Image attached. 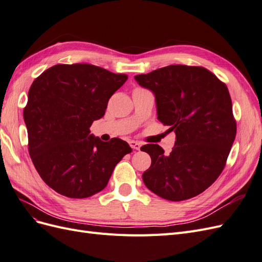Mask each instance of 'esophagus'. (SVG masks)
<instances>
[{
	"instance_id": "esophagus-1",
	"label": "esophagus",
	"mask_w": 262,
	"mask_h": 262,
	"mask_svg": "<svg viewBox=\"0 0 262 262\" xmlns=\"http://www.w3.org/2000/svg\"><path fill=\"white\" fill-rule=\"evenodd\" d=\"M129 144L133 149H137V150H139L141 147V143H139V142H137V141H130Z\"/></svg>"
}]
</instances>
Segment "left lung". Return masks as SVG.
<instances>
[{"label": "left lung", "mask_w": 262, "mask_h": 262, "mask_svg": "<svg viewBox=\"0 0 262 262\" xmlns=\"http://www.w3.org/2000/svg\"><path fill=\"white\" fill-rule=\"evenodd\" d=\"M134 78L155 94L157 119L176 133L168 155L157 144L141 147L152 160L142 176L145 186L169 201L200 194L223 171L236 137L226 84L208 69L182 64Z\"/></svg>", "instance_id": "obj_1"}]
</instances>
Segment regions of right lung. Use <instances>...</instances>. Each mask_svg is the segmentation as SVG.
I'll list each match as a JSON object with an SVG mask.
<instances>
[{"mask_svg": "<svg viewBox=\"0 0 262 262\" xmlns=\"http://www.w3.org/2000/svg\"><path fill=\"white\" fill-rule=\"evenodd\" d=\"M126 80V74L76 63L53 66L31 84L24 108L28 152L54 191L76 199L101 191L116 165L132 152L121 139L102 142L90 134Z\"/></svg>", "mask_w": 262, "mask_h": 262, "instance_id": "add662e5", "label": "right lung"}]
</instances>
